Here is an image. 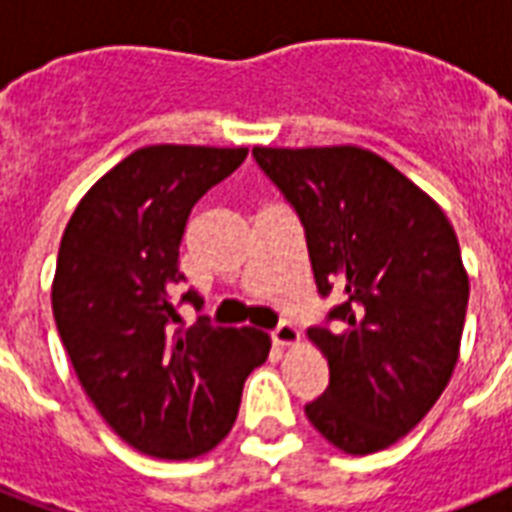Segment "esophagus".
Here are the masks:
<instances>
[{"instance_id":"1","label":"esophagus","mask_w":512,"mask_h":512,"mask_svg":"<svg viewBox=\"0 0 512 512\" xmlns=\"http://www.w3.org/2000/svg\"><path fill=\"white\" fill-rule=\"evenodd\" d=\"M299 331L291 326V323H280V326L272 331V342L277 344V347H288V344H296L299 342Z\"/></svg>"}]
</instances>
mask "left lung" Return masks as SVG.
I'll return each mask as SVG.
<instances>
[{
    "instance_id": "1",
    "label": "left lung",
    "mask_w": 512,
    "mask_h": 512,
    "mask_svg": "<svg viewBox=\"0 0 512 512\" xmlns=\"http://www.w3.org/2000/svg\"><path fill=\"white\" fill-rule=\"evenodd\" d=\"M253 157L299 216L326 326V392L304 406L326 441L374 454L422 422L457 366L470 283L446 213L379 154L358 146ZM328 322H336L331 329Z\"/></svg>"
}]
</instances>
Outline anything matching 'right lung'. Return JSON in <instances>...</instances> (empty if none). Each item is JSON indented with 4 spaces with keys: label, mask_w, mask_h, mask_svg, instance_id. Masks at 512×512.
<instances>
[{
    "label": "right lung",
    "mask_w": 512,
    "mask_h": 512,
    "mask_svg": "<svg viewBox=\"0 0 512 512\" xmlns=\"http://www.w3.org/2000/svg\"><path fill=\"white\" fill-rule=\"evenodd\" d=\"M248 149L144 146L114 165L66 224L53 315L87 398L141 454L192 459L232 430L243 384L269 336L197 318L178 323V245L194 202L232 176ZM197 310V291L181 296Z\"/></svg>",
    "instance_id": "obj_1"
}]
</instances>
